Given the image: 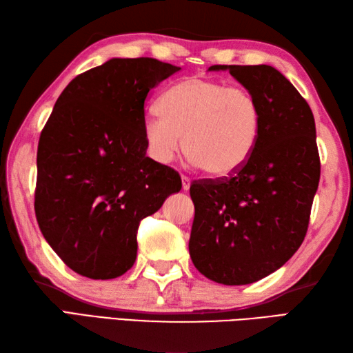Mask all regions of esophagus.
Returning <instances> with one entry per match:
<instances>
[{"label":"esophagus","mask_w":353,"mask_h":353,"mask_svg":"<svg viewBox=\"0 0 353 353\" xmlns=\"http://www.w3.org/2000/svg\"><path fill=\"white\" fill-rule=\"evenodd\" d=\"M190 186H191V181L186 176H182V190L183 191H188L190 190Z\"/></svg>","instance_id":"34e87169"}]
</instances>
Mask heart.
Wrapping results in <instances>:
<instances>
[{"label":"heart","mask_w":353,"mask_h":353,"mask_svg":"<svg viewBox=\"0 0 353 353\" xmlns=\"http://www.w3.org/2000/svg\"><path fill=\"white\" fill-rule=\"evenodd\" d=\"M148 154L174 161L182 148L212 177H229L249 162L261 133L254 97L223 81L191 76L172 85L142 123Z\"/></svg>","instance_id":"obj_1"}]
</instances>
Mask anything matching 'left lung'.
Listing matches in <instances>:
<instances>
[{
	"label": "left lung",
	"mask_w": 353,
	"mask_h": 353,
	"mask_svg": "<svg viewBox=\"0 0 353 353\" xmlns=\"http://www.w3.org/2000/svg\"><path fill=\"white\" fill-rule=\"evenodd\" d=\"M208 71H229L254 97L261 133L234 176L191 185L190 254L208 279L247 285L279 270L303 243L320 181L316 121L273 66L212 65Z\"/></svg>",
	"instance_id": "left-lung-1"
}]
</instances>
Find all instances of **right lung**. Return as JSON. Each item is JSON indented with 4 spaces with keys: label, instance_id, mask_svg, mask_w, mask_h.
Instances as JSON below:
<instances>
[{
    "label": "right lung",
    "instance_id": "right-lung-1",
    "mask_svg": "<svg viewBox=\"0 0 353 353\" xmlns=\"http://www.w3.org/2000/svg\"><path fill=\"white\" fill-rule=\"evenodd\" d=\"M181 71L150 57H114L63 89L37 145L34 212L43 238L72 272L114 279L137 259L139 221L182 188L147 157L148 92Z\"/></svg>",
    "mask_w": 353,
    "mask_h": 353
}]
</instances>
